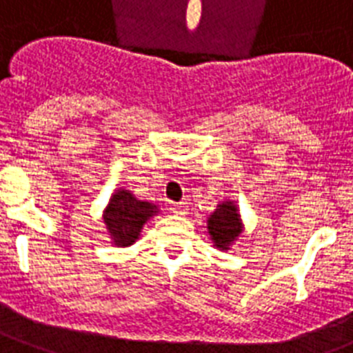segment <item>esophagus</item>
<instances>
[{
  "instance_id": "1",
  "label": "esophagus",
  "mask_w": 353,
  "mask_h": 353,
  "mask_svg": "<svg viewBox=\"0 0 353 353\" xmlns=\"http://www.w3.org/2000/svg\"><path fill=\"white\" fill-rule=\"evenodd\" d=\"M172 212L177 213V215H185L186 210H188V203H185V201H181V203H176L172 204Z\"/></svg>"
}]
</instances>
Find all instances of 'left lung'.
<instances>
[{"instance_id": "8db88e82", "label": "left lung", "mask_w": 353, "mask_h": 353, "mask_svg": "<svg viewBox=\"0 0 353 353\" xmlns=\"http://www.w3.org/2000/svg\"><path fill=\"white\" fill-rule=\"evenodd\" d=\"M241 219L236 213V206L232 203L219 204L217 210L210 215L208 221V232L212 235L213 242L217 248H228L235 241L241 230Z\"/></svg>"}]
</instances>
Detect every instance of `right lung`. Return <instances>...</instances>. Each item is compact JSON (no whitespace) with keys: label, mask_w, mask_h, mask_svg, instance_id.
<instances>
[{"label":"right lung","mask_w":353,"mask_h":353,"mask_svg":"<svg viewBox=\"0 0 353 353\" xmlns=\"http://www.w3.org/2000/svg\"><path fill=\"white\" fill-rule=\"evenodd\" d=\"M158 212L150 203H143L132 197L131 192L118 190L112 195L103 222L118 245H129L138 239L145 221Z\"/></svg>","instance_id":"obj_1"}]
</instances>
